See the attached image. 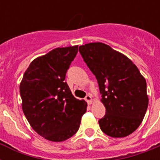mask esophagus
I'll return each mask as SVG.
<instances>
[{
  "mask_svg": "<svg viewBox=\"0 0 160 160\" xmlns=\"http://www.w3.org/2000/svg\"><path fill=\"white\" fill-rule=\"evenodd\" d=\"M85 100H86V102H87L89 105H90V104H91V102H92V97H91L90 95H86L85 98Z\"/></svg>",
  "mask_w": 160,
  "mask_h": 160,
  "instance_id": "esophagus-1",
  "label": "esophagus"
}]
</instances>
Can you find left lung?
Here are the masks:
<instances>
[{
	"label": "left lung",
	"instance_id": "1",
	"mask_svg": "<svg viewBox=\"0 0 160 160\" xmlns=\"http://www.w3.org/2000/svg\"><path fill=\"white\" fill-rule=\"evenodd\" d=\"M79 51L95 75L106 109L99 120L100 129L114 138L128 136L140 125L146 113V80L129 58L108 45L85 44Z\"/></svg>",
	"mask_w": 160,
	"mask_h": 160
}]
</instances>
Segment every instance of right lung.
<instances>
[{"label":"right lung","instance_id":"add662e5","mask_svg":"<svg viewBox=\"0 0 160 160\" xmlns=\"http://www.w3.org/2000/svg\"><path fill=\"white\" fill-rule=\"evenodd\" d=\"M77 52L78 46H69L36 58L20 85L25 116L32 129L50 141H64L73 136L86 111V102L75 99L65 81Z\"/></svg>","mask_w":160,"mask_h":160}]
</instances>
